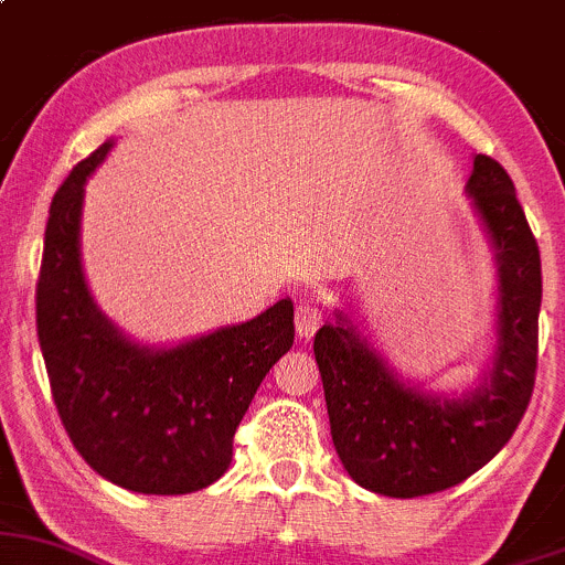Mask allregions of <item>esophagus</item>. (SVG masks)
Instances as JSON below:
<instances>
[{
  "label": "esophagus",
  "instance_id": "1",
  "mask_svg": "<svg viewBox=\"0 0 565 565\" xmlns=\"http://www.w3.org/2000/svg\"><path fill=\"white\" fill-rule=\"evenodd\" d=\"M320 323H323V309L315 305V301H301V305L296 307V333H299L301 339L312 337V333L320 329Z\"/></svg>",
  "mask_w": 565,
  "mask_h": 565
}]
</instances>
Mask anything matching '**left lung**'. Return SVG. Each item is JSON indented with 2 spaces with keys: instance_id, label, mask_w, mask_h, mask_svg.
<instances>
[{
  "instance_id": "left-lung-1",
  "label": "left lung",
  "mask_w": 565,
  "mask_h": 565,
  "mask_svg": "<svg viewBox=\"0 0 565 565\" xmlns=\"http://www.w3.org/2000/svg\"><path fill=\"white\" fill-rule=\"evenodd\" d=\"M466 193L499 266V342L475 391L447 398L398 380L339 309L337 323L315 333V361L339 460L361 488L391 499L439 493L482 469L512 439L536 380L539 245L499 161L475 156Z\"/></svg>"
}]
</instances>
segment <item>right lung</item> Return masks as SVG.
Returning <instances> with one entry per match:
<instances>
[{
  "label": "right lung",
  "mask_w": 565,
  "mask_h": 565,
  "mask_svg": "<svg viewBox=\"0 0 565 565\" xmlns=\"http://www.w3.org/2000/svg\"><path fill=\"white\" fill-rule=\"evenodd\" d=\"M99 145L58 188L38 280V337L53 402L75 450L135 493L202 490L232 463L234 434L260 380L294 344V305L174 348L131 342L102 315L81 260L83 185Z\"/></svg>",
  "instance_id": "right-lung-1"
}]
</instances>
